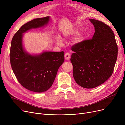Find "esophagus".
I'll return each mask as SVG.
<instances>
[{
    "mask_svg": "<svg viewBox=\"0 0 125 125\" xmlns=\"http://www.w3.org/2000/svg\"><path fill=\"white\" fill-rule=\"evenodd\" d=\"M65 57L67 60H68L70 58V54L69 53H66L65 55Z\"/></svg>",
    "mask_w": 125,
    "mask_h": 125,
    "instance_id": "1",
    "label": "esophagus"
}]
</instances>
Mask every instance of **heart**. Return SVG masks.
Instances as JSON below:
<instances>
[{
  "label": "heart",
  "instance_id": "obj_1",
  "mask_svg": "<svg viewBox=\"0 0 125 125\" xmlns=\"http://www.w3.org/2000/svg\"><path fill=\"white\" fill-rule=\"evenodd\" d=\"M80 32L77 30H72L70 32H69L68 33H65V36L66 37L69 35H79L80 34ZM56 42L57 44L58 45H62V40L59 37H57L56 38Z\"/></svg>",
  "mask_w": 125,
  "mask_h": 125
}]
</instances>
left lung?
<instances>
[{
	"instance_id": "1",
	"label": "left lung",
	"mask_w": 125,
	"mask_h": 125,
	"mask_svg": "<svg viewBox=\"0 0 125 125\" xmlns=\"http://www.w3.org/2000/svg\"><path fill=\"white\" fill-rule=\"evenodd\" d=\"M95 28L91 39L85 40L71 47L70 61L77 84L84 88H94L103 84L114 71L118 55L114 34L108 25L93 19Z\"/></svg>"
}]
</instances>
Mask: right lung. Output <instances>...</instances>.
<instances>
[{
    "label": "right lung",
    "instance_id": "right-lung-1",
    "mask_svg": "<svg viewBox=\"0 0 125 125\" xmlns=\"http://www.w3.org/2000/svg\"><path fill=\"white\" fill-rule=\"evenodd\" d=\"M50 17L36 18L25 23L13 36L11 44V66L22 86L35 92H45L53 84L59 67L65 60L64 52H44L40 55L28 53L22 44L23 34L48 24Z\"/></svg>",
    "mask_w": 125,
    "mask_h": 125
}]
</instances>
